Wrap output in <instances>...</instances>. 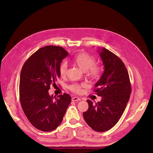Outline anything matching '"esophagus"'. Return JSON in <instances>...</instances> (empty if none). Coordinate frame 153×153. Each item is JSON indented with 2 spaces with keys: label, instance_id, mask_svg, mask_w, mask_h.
I'll return each instance as SVG.
<instances>
[{
  "label": "esophagus",
  "instance_id": "esophagus-1",
  "mask_svg": "<svg viewBox=\"0 0 153 153\" xmlns=\"http://www.w3.org/2000/svg\"><path fill=\"white\" fill-rule=\"evenodd\" d=\"M81 100V99L77 97H72V101H73V102H79V101H80Z\"/></svg>",
  "mask_w": 153,
  "mask_h": 153
}]
</instances>
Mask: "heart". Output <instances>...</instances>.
<instances>
[{
    "instance_id": "1",
    "label": "heart",
    "mask_w": 153,
    "mask_h": 153,
    "mask_svg": "<svg viewBox=\"0 0 153 153\" xmlns=\"http://www.w3.org/2000/svg\"><path fill=\"white\" fill-rule=\"evenodd\" d=\"M72 62L83 71H85L87 77L92 79H97L100 74L101 69L98 66H95V59L91 54L85 52H81L77 54L72 59ZM68 66L66 62H62L59 67V72L61 77H64L67 74ZM82 86L77 84L71 85L69 89L75 93H81Z\"/></svg>"
}]
</instances>
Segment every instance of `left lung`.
<instances>
[{
  "mask_svg": "<svg viewBox=\"0 0 153 153\" xmlns=\"http://www.w3.org/2000/svg\"><path fill=\"white\" fill-rule=\"evenodd\" d=\"M104 72L95 84L94 91L102 97L95 105L87 100L89 108L83 113L85 122L98 132L114 127L121 118L130 99L131 87L129 74L123 61L105 48L98 50Z\"/></svg>",
  "mask_w": 153,
  "mask_h": 153,
  "instance_id": "8db88e82",
  "label": "left lung"
}]
</instances>
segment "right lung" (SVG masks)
Masks as SVG:
<instances>
[{"instance_id":"right-lung-1","label":"right lung","mask_w":153,"mask_h":153,"mask_svg":"<svg viewBox=\"0 0 153 153\" xmlns=\"http://www.w3.org/2000/svg\"><path fill=\"white\" fill-rule=\"evenodd\" d=\"M68 54L61 46H46L35 52L22 67L20 101L29 122L38 130L51 131L56 129L71 102L68 94L56 98L48 92L50 86L56 85L60 77L59 65Z\"/></svg>"}]
</instances>
